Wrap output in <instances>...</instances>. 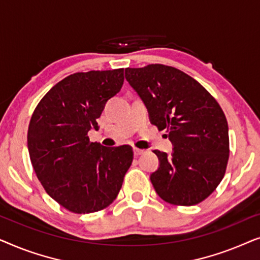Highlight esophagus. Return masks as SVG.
Returning <instances> with one entry per match:
<instances>
[{"instance_id":"obj_1","label":"esophagus","mask_w":260,"mask_h":260,"mask_svg":"<svg viewBox=\"0 0 260 260\" xmlns=\"http://www.w3.org/2000/svg\"><path fill=\"white\" fill-rule=\"evenodd\" d=\"M142 154H144V150H142V149H138V148H134V155L135 156H140Z\"/></svg>"}]
</instances>
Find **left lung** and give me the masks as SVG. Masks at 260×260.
<instances>
[{
	"label": "left lung",
	"instance_id": "obj_1",
	"mask_svg": "<svg viewBox=\"0 0 260 260\" xmlns=\"http://www.w3.org/2000/svg\"><path fill=\"white\" fill-rule=\"evenodd\" d=\"M125 79L148 110L150 123L168 131L172 156L155 150L150 181L158 197L177 206L208 198L225 175L229 125L218 102L197 80L172 66L125 69Z\"/></svg>",
	"mask_w": 260,
	"mask_h": 260
}]
</instances>
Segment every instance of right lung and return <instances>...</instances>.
Segmentation results:
<instances>
[{
  "label": "right lung",
  "mask_w": 260,
  "mask_h": 260,
  "mask_svg": "<svg viewBox=\"0 0 260 260\" xmlns=\"http://www.w3.org/2000/svg\"><path fill=\"white\" fill-rule=\"evenodd\" d=\"M124 69L78 72L41 99L28 127L30 161L52 199L78 214L108 207L118 195L134 158L130 145L90 142L106 102L120 91Z\"/></svg>",
  "instance_id": "right-lung-1"
}]
</instances>
